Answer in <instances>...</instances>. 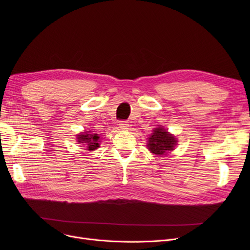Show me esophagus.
Masks as SVG:
<instances>
[{"mask_svg":"<svg viewBox=\"0 0 250 250\" xmlns=\"http://www.w3.org/2000/svg\"><path fill=\"white\" fill-rule=\"evenodd\" d=\"M120 127L122 128V129H126L127 127H128V123L127 122H125V121H122V122H120Z\"/></svg>","mask_w":250,"mask_h":250,"instance_id":"1","label":"esophagus"}]
</instances>
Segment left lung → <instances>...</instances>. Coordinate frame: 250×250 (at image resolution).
Returning a JSON list of instances; mask_svg holds the SVG:
<instances>
[{
    "instance_id": "8db88e82",
    "label": "left lung",
    "mask_w": 250,
    "mask_h": 250,
    "mask_svg": "<svg viewBox=\"0 0 250 250\" xmlns=\"http://www.w3.org/2000/svg\"><path fill=\"white\" fill-rule=\"evenodd\" d=\"M177 140L170 135L163 127L154 128L152 136L149 138V150L156 155H165L172 151L176 145Z\"/></svg>"
}]
</instances>
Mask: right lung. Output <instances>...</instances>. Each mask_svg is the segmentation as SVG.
I'll return each instance as SVG.
<instances>
[{"instance_id":"add662e5","label":"right lung","mask_w":250,"mask_h":250,"mask_svg":"<svg viewBox=\"0 0 250 250\" xmlns=\"http://www.w3.org/2000/svg\"><path fill=\"white\" fill-rule=\"evenodd\" d=\"M77 139L79 143H85L84 145H86L87 147L86 150L93 151L99 147V144H98L99 137L97 136V134H88L87 132H85L84 134L79 135Z\"/></svg>"}]
</instances>
